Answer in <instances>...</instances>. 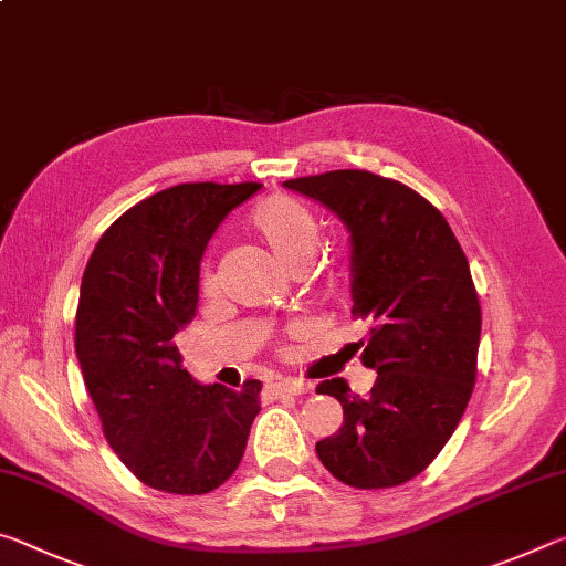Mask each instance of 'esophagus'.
I'll return each instance as SVG.
<instances>
[{
    "instance_id": "obj_1",
    "label": "esophagus",
    "mask_w": 566,
    "mask_h": 566,
    "mask_svg": "<svg viewBox=\"0 0 566 566\" xmlns=\"http://www.w3.org/2000/svg\"><path fill=\"white\" fill-rule=\"evenodd\" d=\"M276 389H280V391H286V395H306V391H312V381L286 377V379H280V381H276Z\"/></svg>"
}]
</instances>
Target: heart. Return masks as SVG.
Here are the masks:
<instances>
[{
    "mask_svg": "<svg viewBox=\"0 0 566 566\" xmlns=\"http://www.w3.org/2000/svg\"><path fill=\"white\" fill-rule=\"evenodd\" d=\"M252 227L264 239V244L292 270L300 264H310L322 237L319 222L312 209L284 195L270 197L262 205H256L252 212ZM205 286H212L209 274L205 276Z\"/></svg>",
    "mask_w": 566,
    "mask_h": 566,
    "instance_id": "heart-1",
    "label": "heart"
}]
</instances>
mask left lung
Listing matches in <instances>:
<instances>
[{"label": "left lung", "instance_id": "8db88e82", "mask_svg": "<svg viewBox=\"0 0 566 566\" xmlns=\"http://www.w3.org/2000/svg\"><path fill=\"white\" fill-rule=\"evenodd\" d=\"M284 187L347 227L352 314L369 324L361 361L377 369L367 399L342 377L317 387L344 409L317 454L357 490L405 484L442 452L474 389L482 310L467 256L442 212L401 181L337 169Z\"/></svg>", "mask_w": 566, "mask_h": 566}]
</instances>
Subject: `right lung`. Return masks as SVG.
<instances>
[{"label": "right lung", "mask_w": 566, "mask_h": 566, "mask_svg": "<svg viewBox=\"0 0 566 566\" xmlns=\"http://www.w3.org/2000/svg\"><path fill=\"white\" fill-rule=\"evenodd\" d=\"M262 189L177 185L127 209L82 276L74 349L104 437L151 490L207 494L234 474L260 415L262 381L199 385L175 334L195 319L199 264L224 217Z\"/></svg>", "instance_id": "right-lung-1"}]
</instances>
